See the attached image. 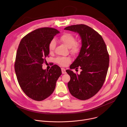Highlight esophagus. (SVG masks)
<instances>
[{"mask_svg":"<svg viewBox=\"0 0 127 127\" xmlns=\"http://www.w3.org/2000/svg\"><path fill=\"white\" fill-rule=\"evenodd\" d=\"M61 70H62V74H66V70L64 68H61Z\"/></svg>","mask_w":127,"mask_h":127,"instance_id":"obj_1","label":"esophagus"}]
</instances>
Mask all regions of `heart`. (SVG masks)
<instances>
[{"mask_svg": "<svg viewBox=\"0 0 127 127\" xmlns=\"http://www.w3.org/2000/svg\"><path fill=\"white\" fill-rule=\"evenodd\" d=\"M60 41L63 43L67 47L70 49V52L76 55L80 50V45L79 43L76 42V39L74 36L69 33H65L60 38ZM56 42L55 40H52L49 44V51L50 53L54 51L56 47ZM71 59L69 57H58L56 59V62L59 65L66 66L70 62Z\"/></svg>", "mask_w": 127, "mask_h": 127, "instance_id": "b5f03b06", "label": "heart"}]
</instances>
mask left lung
<instances>
[{
  "label": "left lung",
  "mask_w": 127,
  "mask_h": 127,
  "mask_svg": "<svg viewBox=\"0 0 127 127\" xmlns=\"http://www.w3.org/2000/svg\"><path fill=\"white\" fill-rule=\"evenodd\" d=\"M64 30L78 33L82 45L78 56L70 66L71 69L79 67L80 74L71 70L66 71L70 76L69 90L79 99H88L98 92L106 78L109 66L106 45L101 36L86 25H72Z\"/></svg>",
  "instance_id": "1"
}]
</instances>
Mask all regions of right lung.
Instances as JSON below:
<instances>
[{
  "mask_svg": "<svg viewBox=\"0 0 127 127\" xmlns=\"http://www.w3.org/2000/svg\"><path fill=\"white\" fill-rule=\"evenodd\" d=\"M58 33L51 28L37 29L25 36L18 47L14 64L17 79L24 93L34 100L48 97L62 74L57 65L49 70L42 68L50 52L49 44Z\"/></svg>",
  "mask_w": 127,
  "mask_h": 127,
  "instance_id": "right-lung-1",
  "label": "right lung"
}]
</instances>
